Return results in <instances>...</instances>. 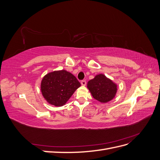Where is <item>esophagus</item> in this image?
<instances>
[{
  "label": "esophagus",
  "mask_w": 160,
  "mask_h": 160,
  "mask_svg": "<svg viewBox=\"0 0 160 160\" xmlns=\"http://www.w3.org/2000/svg\"><path fill=\"white\" fill-rule=\"evenodd\" d=\"M81 84L82 86H85V85H86V81H85V80L81 81Z\"/></svg>",
  "instance_id": "1"
}]
</instances>
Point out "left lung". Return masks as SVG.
<instances>
[{
    "instance_id": "left-lung-1",
    "label": "left lung",
    "mask_w": 160,
    "mask_h": 160,
    "mask_svg": "<svg viewBox=\"0 0 160 160\" xmlns=\"http://www.w3.org/2000/svg\"><path fill=\"white\" fill-rule=\"evenodd\" d=\"M87 87L93 98L102 103L112 100L118 91V85L101 73L89 81Z\"/></svg>"
}]
</instances>
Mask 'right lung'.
Returning a JSON list of instances; mask_svg holds the SVG:
<instances>
[{"instance_id":"right-lung-1","label":"right lung","mask_w":160,"mask_h":160,"mask_svg":"<svg viewBox=\"0 0 160 160\" xmlns=\"http://www.w3.org/2000/svg\"><path fill=\"white\" fill-rule=\"evenodd\" d=\"M80 86V83L73 75L62 69L50 72L43 77L41 91L48 103L61 107Z\"/></svg>"}]
</instances>
